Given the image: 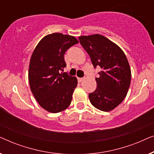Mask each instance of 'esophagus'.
Returning <instances> with one entry per match:
<instances>
[{"mask_svg":"<svg viewBox=\"0 0 154 154\" xmlns=\"http://www.w3.org/2000/svg\"><path fill=\"white\" fill-rule=\"evenodd\" d=\"M84 80V78H78V81H79V82H82Z\"/></svg>","mask_w":154,"mask_h":154,"instance_id":"1","label":"esophagus"}]
</instances>
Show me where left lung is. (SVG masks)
<instances>
[{"label": "left lung", "mask_w": 154, "mask_h": 154, "mask_svg": "<svg viewBox=\"0 0 154 154\" xmlns=\"http://www.w3.org/2000/svg\"><path fill=\"white\" fill-rule=\"evenodd\" d=\"M80 43L89 54L94 68L100 66L97 88L89 94L95 108L110 111L123 102L131 81V70L125 53L114 43L100 34L83 35Z\"/></svg>", "instance_id": "left-lung-1"}]
</instances>
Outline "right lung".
I'll return each mask as SVG.
<instances>
[{
  "mask_svg": "<svg viewBox=\"0 0 154 154\" xmlns=\"http://www.w3.org/2000/svg\"><path fill=\"white\" fill-rule=\"evenodd\" d=\"M79 43L75 37L54 33L39 42L31 55L29 69L31 90L42 108L59 113L70 105L78 82L62 72L66 64L64 53Z\"/></svg>",
  "mask_w": 154,
  "mask_h": 154,
  "instance_id": "1",
  "label": "right lung"
}]
</instances>
